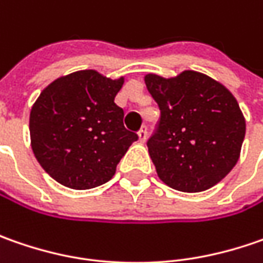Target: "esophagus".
Instances as JSON below:
<instances>
[{
    "label": "esophagus",
    "instance_id": "esophagus-1",
    "mask_svg": "<svg viewBox=\"0 0 263 263\" xmlns=\"http://www.w3.org/2000/svg\"><path fill=\"white\" fill-rule=\"evenodd\" d=\"M137 136H139V140L142 142V143H145L147 139V128L146 126H143L140 130H139V133H137Z\"/></svg>",
    "mask_w": 263,
    "mask_h": 263
}]
</instances>
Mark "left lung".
Masks as SVG:
<instances>
[{"label": "left lung", "instance_id": "1", "mask_svg": "<svg viewBox=\"0 0 263 263\" xmlns=\"http://www.w3.org/2000/svg\"><path fill=\"white\" fill-rule=\"evenodd\" d=\"M159 106L147 149L159 178L180 192H203L237 164L246 121L236 98L214 79L183 71L164 79L145 77Z\"/></svg>", "mask_w": 263, "mask_h": 263}]
</instances>
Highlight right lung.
Returning <instances> with one entry per match:
<instances>
[{
	"instance_id": "1",
	"label": "right lung",
	"mask_w": 263,
	"mask_h": 263,
	"mask_svg": "<svg viewBox=\"0 0 263 263\" xmlns=\"http://www.w3.org/2000/svg\"><path fill=\"white\" fill-rule=\"evenodd\" d=\"M124 79L93 70L60 77L30 111V140L37 162L63 186L86 190L105 184L139 136L128 132L114 102Z\"/></svg>"
}]
</instances>
